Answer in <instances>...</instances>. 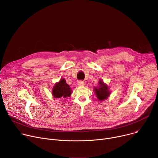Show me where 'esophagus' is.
<instances>
[{"label":"esophagus","instance_id":"1","mask_svg":"<svg viewBox=\"0 0 158 158\" xmlns=\"http://www.w3.org/2000/svg\"><path fill=\"white\" fill-rule=\"evenodd\" d=\"M78 85L79 86H84L85 85V83L83 81H81V80H80L78 81Z\"/></svg>","mask_w":158,"mask_h":158}]
</instances>
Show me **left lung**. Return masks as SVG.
I'll list each match as a JSON object with an SVG mask.
<instances>
[{
    "instance_id": "left-lung-1",
    "label": "left lung",
    "mask_w": 158,
    "mask_h": 158,
    "mask_svg": "<svg viewBox=\"0 0 158 158\" xmlns=\"http://www.w3.org/2000/svg\"><path fill=\"white\" fill-rule=\"evenodd\" d=\"M99 87L98 88L94 87L95 94L96 95L98 100L103 101L108 98V97L111 94L109 90V88L106 84L101 80L99 81Z\"/></svg>"
}]
</instances>
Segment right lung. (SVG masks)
<instances>
[{"instance_id":"obj_1","label":"right lung","mask_w":158,"mask_h":158,"mask_svg":"<svg viewBox=\"0 0 158 158\" xmlns=\"http://www.w3.org/2000/svg\"><path fill=\"white\" fill-rule=\"evenodd\" d=\"M72 90L66 82V80L62 78L56 83L52 89V95L55 98H66L71 94Z\"/></svg>"}]
</instances>
